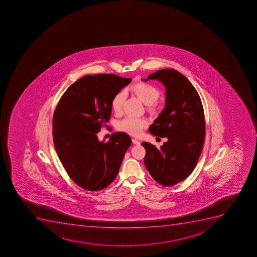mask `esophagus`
Listing matches in <instances>:
<instances>
[{
    "label": "esophagus",
    "mask_w": 257,
    "mask_h": 257,
    "mask_svg": "<svg viewBox=\"0 0 257 257\" xmlns=\"http://www.w3.org/2000/svg\"><path fill=\"white\" fill-rule=\"evenodd\" d=\"M133 143L135 145H140L141 144L140 141H138V139H135V138H133Z\"/></svg>",
    "instance_id": "esophagus-1"
}]
</instances>
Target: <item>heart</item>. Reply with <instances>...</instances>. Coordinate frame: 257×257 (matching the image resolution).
Instances as JSON below:
<instances>
[{
  "label": "heart",
  "mask_w": 257,
  "mask_h": 257,
  "mask_svg": "<svg viewBox=\"0 0 257 257\" xmlns=\"http://www.w3.org/2000/svg\"><path fill=\"white\" fill-rule=\"evenodd\" d=\"M132 91L138 95V98L146 104H148V109L152 113L158 110V104L156 101L160 96L159 89L147 82H139L131 87ZM125 99V93L124 91L117 92L111 100V107L115 114L121 112L122 105ZM148 124V119L140 117L126 116L118 123L119 130L130 135L138 136L143 132V129Z\"/></svg>",
  "instance_id": "b5f03b06"
}]
</instances>
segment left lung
Listing matches in <instances>:
<instances>
[{"mask_svg":"<svg viewBox=\"0 0 257 257\" xmlns=\"http://www.w3.org/2000/svg\"><path fill=\"white\" fill-rule=\"evenodd\" d=\"M158 79L166 87L165 108L149 133L168 138L160 148L143 143L146 168L162 185H175L190 175L198 163L205 137L203 104L195 88L183 74L173 69H161L148 79Z\"/></svg>","mask_w":257,"mask_h":257,"instance_id":"8db88e82","label":"left lung"}]
</instances>
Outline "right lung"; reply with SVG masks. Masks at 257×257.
<instances>
[{
	"mask_svg": "<svg viewBox=\"0 0 257 257\" xmlns=\"http://www.w3.org/2000/svg\"><path fill=\"white\" fill-rule=\"evenodd\" d=\"M131 81L113 74L86 75L68 88L54 110L57 154L72 180L85 190L108 187L132 144L130 137L120 132L111 134L107 143L97 137L108 126L112 98Z\"/></svg>",
	"mask_w": 257,
	"mask_h": 257,
	"instance_id": "add662e5",
	"label": "right lung"
}]
</instances>
